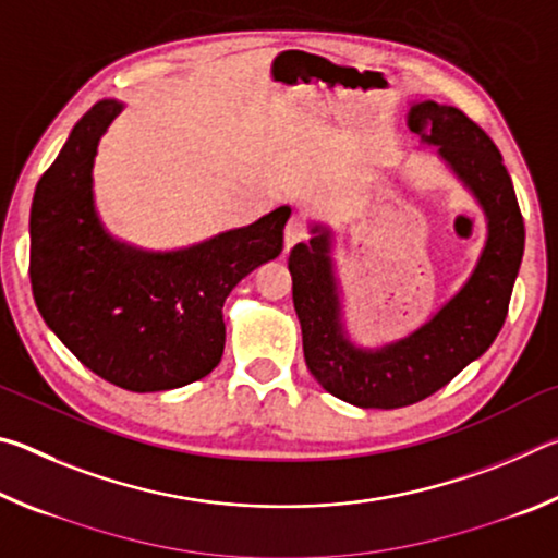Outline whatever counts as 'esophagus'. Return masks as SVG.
<instances>
[{"label":"esophagus","instance_id":"1","mask_svg":"<svg viewBox=\"0 0 558 558\" xmlns=\"http://www.w3.org/2000/svg\"><path fill=\"white\" fill-rule=\"evenodd\" d=\"M310 235V223L302 214H292L290 221L286 226V251H290L292 245L305 241Z\"/></svg>","mask_w":558,"mask_h":558}]
</instances>
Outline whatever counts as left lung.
<instances>
[{"label": "left lung", "instance_id": "8db88e82", "mask_svg": "<svg viewBox=\"0 0 558 558\" xmlns=\"http://www.w3.org/2000/svg\"><path fill=\"white\" fill-rule=\"evenodd\" d=\"M409 125L426 143L438 145L472 189L487 214L489 233L468 286L418 332L381 352H362L342 337L325 235L290 251L292 302L307 369L325 391L359 409L418 403L485 354L505 325L524 253V219L512 179L487 132L462 110L436 100L413 106Z\"/></svg>", "mask_w": 558, "mask_h": 558}]
</instances>
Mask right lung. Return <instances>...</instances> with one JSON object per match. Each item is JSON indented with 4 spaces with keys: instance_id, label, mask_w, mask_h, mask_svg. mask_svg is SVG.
<instances>
[{
    "instance_id": "add662e5",
    "label": "right lung",
    "mask_w": 558,
    "mask_h": 558,
    "mask_svg": "<svg viewBox=\"0 0 558 558\" xmlns=\"http://www.w3.org/2000/svg\"><path fill=\"white\" fill-rule=\"evenodd\" d=\"M100 100L39 179L32 202L29 278L36 307L83 366L147 393L204 379L223 354V300L282 251L288 206L177 253L116 243L93 211L98 140L118 116Z\"/></svg>"
}]
</instances>
